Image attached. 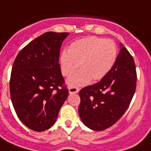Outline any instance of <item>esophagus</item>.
Wrapping results in <instances>:
<instances>
[{
    "mask_svg": "<svg viewBox=\"0 0 151 151\" xmlns=\"http://www.w3.org/2000/svg\"><path fill=\"white\" fill-rule=\"evenodd\" d=\"M79 88H77V87H75V86H70V87H69V93H77L79 92Z\"/></svg>",
    "mask_w": 151,
    "mask_h": 151,
    "instance_id": "obj_1",
    "label": "esophagus"
}]
</instances>
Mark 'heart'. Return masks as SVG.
Segmentation results:
<instances>
[{
    "mask_svg": "<svg viewBox=\"0 0 151 151\" xmlns=\"http://www.w3.org/2000/svg\"><path fill=\"white\" fill-rule=\"evenodd\" d=\"M118 48L111 39L96 36H89L73 42L68 50L63 51L60 56L61 74L70 75L78 68V70L68 80L70 86L86 85L90 81H98L105 77L115 65Z\"/></svg>",
    "mask_w": 151,
    "mask_h": 151,
    "instance_id": "1",
    "label": "heart"
}]
</instances>
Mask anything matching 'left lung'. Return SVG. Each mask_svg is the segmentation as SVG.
<instances>
[{
    "label": "left lung",
    "instance_id": "1",
    "mask_svg": "<svg viewBox=\"0 0 151 151\" xmlns=\"http://www.w3.org/2000/svg\"><path fill=\"white\" fill-rule=\"evenodd\" d=\"M137 83L134 61L122 44L115 65L98 83L79 92L78 112L86 127L103 131L113 125L131 103Z\"/></svg>",
    "mask_w": 151,
    "mask_h": 151
}]
</instances>
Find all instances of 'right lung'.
Returning a JSON list of instances; mask_svg holds the SVG:
<instances>
[{
  "mask_svg": "<svg viewBox=\"0 0 151 151\" xmlns=\"http://www.w3.org/2000/svg\"><path fill=\"white\" fill-rule=\"evenodd\" d=\"M68 32H47L18 53L10 75L13 106L22 122L36 132L55 123L68 96L59 61L60 49Z\"/></svg>",
  "mask_w": 151,
  "mask_h": 151,
  "instance_id": "1",
  "label": "right lung"
}]
</instances>
